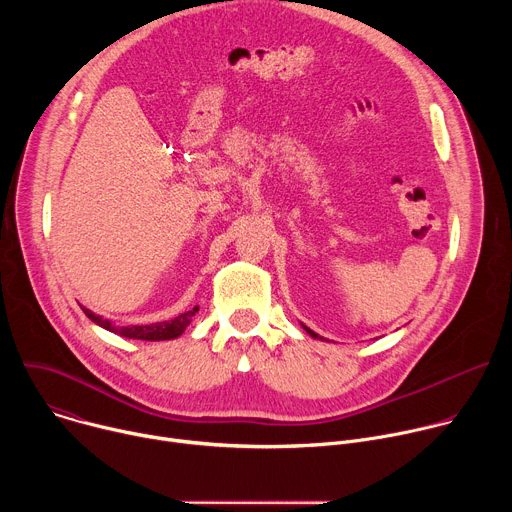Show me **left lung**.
I'll return each mask as SVG.
<instances>
[{
  "label": "left lung",
  "mask_w": 512,
  "mask_h": 512,
  "mask_svg": "<svg viewBox=\"0 0 512 512\" xmlns=\"http://www.w3.org/2000/svg\"><path fill=\"white\" fill-rule=\"evenodd\" d=\"M304 328H306V326H304ZM306 332H308V334H310V336H312V338H320V336H318V334H316V332H312V330H310V328H306Z\"/></svg>",
  "instance_id": "8db88e82"
}]
</instances>
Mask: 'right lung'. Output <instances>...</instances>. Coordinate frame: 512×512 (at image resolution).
Segmentation results:
<instances>
[{
	"instance_id": "right-lung-1",
	"label": "right lung",
	"mask_w": 512,
	"mask_h": 512,
	"mask_svg": "<svg viewBox=\"0 0 512 512\" xmlns=\"http://www.w3.org/2000/svg\"><path fill=\"white\" fill-rule=\"evenodd\" d=\"M83 312L95 322L99 324L101 328L109 330V332H117L125 338H133V340H172V338H178L186 326L190 324L192 316L198 312V306L172 318V320H166V322H156V324H145V326H125V328H117L113 326L109 320H103L101 316H95L91 310L83 308Z\"/></svg>"
}]
</instances>
